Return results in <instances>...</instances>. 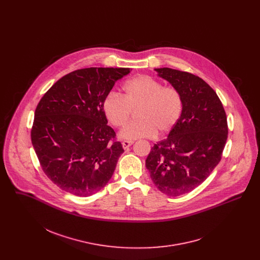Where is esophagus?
<instances>
[{
  "mask_svg": "<svg viewBox=\"0 0 260 260\" xmlns=\"http://www.w3.org/2000/svg\"><path fill=\"white\" fill-rule=\"evenodd\" d=\"M133 144H134V141H128V140H124V141H123V143H122L123 148L124 149H127L128 147H131Z\"/></svg>",
  "mask_w": 260,
  "mask_h": 260,
  "instance_id": "34e87169",
  "label": "esophagus"
}]
</instances>
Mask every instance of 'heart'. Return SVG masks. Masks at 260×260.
<instances>
[{"label": "heart", "mask_w": 260, "mask_h": 260, "mask_svg": "<svg viewBox=\"0 0 260 260\" xmlns=\"http://www.w3.org/2000/svg\"><path fill=\"white\" fill-rule=\"evenodd\" d=\"M138 110L137 122L126 124L120 136L127 140L151 138L171 132L177 124L182 100L176 89L162 87L147 75H138L123 86V96L111 92L103 100V111L114 126L121 127L129 120L133 109Z\"/></svg>", "instance_id": "b5f03b06"}]
</instances>
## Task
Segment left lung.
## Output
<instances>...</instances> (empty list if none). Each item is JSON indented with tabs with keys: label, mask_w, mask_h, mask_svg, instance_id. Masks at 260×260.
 Masks as SVG:
<instances>
[{
	"label": "left lung",
	"mask_w": 260,
	"mask_h": 260,
	"mask_svg": "<svg viewBox=\"0 0 260 260\" xmlns=\"http://www.w3.org/2000/svg\"><path fill=\"white\" fill-rule=\"evenodd\" d=\"M154 71L177 90L182 112L168 137L151 148L145 165L161 193L176 197L203 183L220 161L227 119L220 99L203 79L168 67Z\"/></svg>",
	"instance_id": "1"
}]
</instances>
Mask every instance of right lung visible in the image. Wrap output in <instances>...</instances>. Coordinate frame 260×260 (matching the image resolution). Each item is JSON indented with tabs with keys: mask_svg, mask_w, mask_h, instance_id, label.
<instances>
[{
	"mask_svg": "<svg viewBox=\"0 0 260 260\" xmlns=\"http://www.w3.org/2000/svg\"><path fill=\"white\" fill-rule=\"evenodd\" d=\"M129 68L91 67L63 76L40 100L31 140L41 167L60 189L80 197L98 193L124 152L111 142L103 100Z\"/></svg>",
	"mask_w": 260,
	"mask_h": 260,
	"instance_id": "1",
	"label": "right lung"
}]
</instances>
